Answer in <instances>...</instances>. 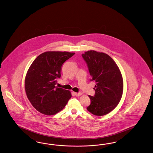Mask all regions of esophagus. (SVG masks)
I'll use <instances>...</instances> for the list:
<instances>
[{
  "instance_id": "esophagus-1",
  "label": "esophagus",
  "mask_w": 153,
  "mask_h": 153,
  "mask_svg": "<svg viewBox=\"0 0 153 153\" xmlns=\"http://www.w3.org/2000/svg\"><path fill=\"white\" fill-rule=\"evenodd\" d=\"M74 94H75V96H76V97H79L80 96L81 94H82V93H74Z\"/></svg>"
}]
</instances>
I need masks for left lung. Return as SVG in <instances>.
Segmentation results:
<instances>
[{
    "label": "left lung",
    "mask_w": 153,
    "mask_h": 153,
    "mask_svg": "<svg viewBox=\"0 0 153 153\" xmlns=\"http://www.w3.org/2000/svg\"><path fill=\"white\" fill-rule=\"evenodd\" d=\"M82 56L88 65L91 80L96 82L94 96H89L91 102L87 110L95 116L106 115L115 109L122 97V74L115 61L105 53L91 50Z\"/></svg>",
    "instance_id": "1"
}]
</instances>
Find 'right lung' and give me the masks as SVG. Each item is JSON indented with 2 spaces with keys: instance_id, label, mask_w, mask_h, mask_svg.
<instances>
[{
  "instance_id": "right-lung-1",
  "label": "right lung",
  "mask_w": 153,
  "mask_h": 153,
  "mask_svg": "<svg viewBox=\"0 0 153 153\" xmlns=\"http://www.w3.org/2000/svg\"><path fill=\"white\" fill-rule=\"evenodd\" d=\"M75 53L48 51L38 56L29 68L25 80L26 95L32 105L43 114L52 116L64 109L71 92L55 86L61 77L64 62Z\"/></svg>"
}]
</instances>
